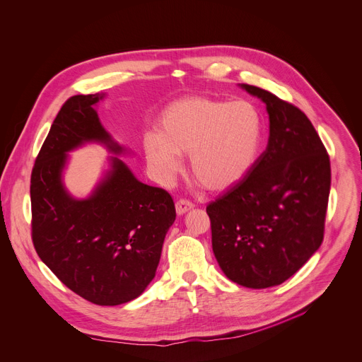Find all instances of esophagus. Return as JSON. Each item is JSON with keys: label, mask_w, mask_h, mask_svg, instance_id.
<instances>
[{"label": "esophagus", "mask_w": 362, "mask_h": 362, "mask_svg": "<svg viewBox=\"0 0 362 362\" xmlns=\"http://www.w3.org/2000/svg\"><path fill=\"white\" fill-rule=\"evenodd\" d=\"M190 209H193V203L192 202L185 200V199H180V200L176 202V214L177 215H183V214H186Z\"/></svg>", "instance_id": "34e87169"}]
</instances>
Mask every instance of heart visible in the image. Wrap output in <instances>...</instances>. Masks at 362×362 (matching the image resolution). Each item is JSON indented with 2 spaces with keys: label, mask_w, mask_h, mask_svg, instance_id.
<instances>
[{
  "label": "heart",
  "mask_w": 362,
  "mask_h": 362,
  "mask_svg": "<svg viewBox=\"0 0 362 362\" xmlns=\"http://www.w3.org/2000/svg\"><path fill=\"white\" fill-rule=\"evenodd\" d=\"M160 134L144 137L147 162L160 182L169 183L190 154L193 177L208 190L239 183L256 163L264 119L247 100L226 101L206 95L179 98L163 110Z\"/></svg>",
  "instance_id": "heart-1"
}]
</instances>
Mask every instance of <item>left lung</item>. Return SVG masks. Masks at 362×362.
<instances>
[{"instance_id":"obj_1","label":"left lung","mask_w":362,"mask_h":362,"mask_svg":"<svg viewBox=\"0 0 362 362\" xmlns=\"http://www.w3.org/2000/svg\"><path fill=\"white\" fill-rule=\"evenodd\" d=\"M240 87L267 105L268 146L247 176L206 212L223 274L264 289L291 278L321 246L331 165L305 113L264 88Z\"/></svg>"}]
</instances>
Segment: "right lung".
I'll use <instances>...</instances> for the list:
<instances>
[{
    "instance_id": "1",
    "label": "right lung",
    "mask_w": 362,
    "mask_h": 362,
    "mask_svg": "<svg viewBox=\"0 0 362 362\" xmlns=\"http://www.w3.org/2000/svg\"><path fill=\"white\" fill-rule=\"evenodd\" d=\"M103 98L70 97L51 124L31 173V236L40 259L69 289L113 306L141 295L156 275L176 209L166 190L137 180L116 156L88 197L67 192L69 151L88 141L127 151L98 120L94 107Z\"/></svg>"
}]
</instances>
